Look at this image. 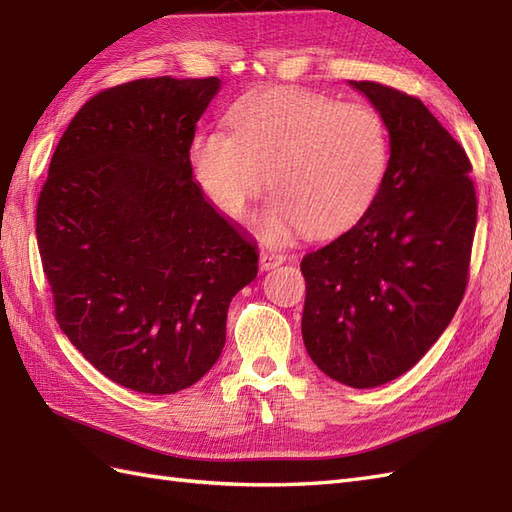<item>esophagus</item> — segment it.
<instances>
[{"label": "esophagus", "mask_w": 512, "mask_h": 512, "mask_svg": "<svg viewBox=\"0 0 512 512\" xmlns=\"http://www.w3.org/2000/svg\"><path fill=\"white\" fill-rule=\"evenodd\" d=\"M285 261V255L283 253H274V251H261L259 253V268L261 270H272L281 266Z\"/></svg>", "instance_id": "obj_1"}]
</instances>
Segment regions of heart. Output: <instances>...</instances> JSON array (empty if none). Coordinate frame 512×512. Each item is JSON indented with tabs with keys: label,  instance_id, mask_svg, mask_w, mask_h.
Returning a JSON list of instances; mask_svg holds the SVG:
<instances>
[{
	"label": "heart",
	"instance_id": "obj_1",
	"mask_svg": "<svg viewBox=\"0 0 512 512\" xmlns=\"http://www.w3.org/2000/svg\"><path fill=\"white\" fill-rule=\"evenodd\" d=\"M231 136L192 144L196 179L222 212L240 218L266 188L255 218L261 240L298 229L333 235L368 212L389 168L383 116L365 103H337L305 88H266L229 112Z\"/></svg>",
	"mask_w": 512,
	"mask_h": 512
}]
</instances>
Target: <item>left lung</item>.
Listing matches in <instances>:
<instances>
[{
  "label": "left lung",
  "instance_id": "8db88e82",
  "mask_svg": "<svg viewBox=\"0 0 512 512\" xmlns=\"http://www.w3.org/2000/svg\"><path fill=\"white\" fill-rule=\"evenodd\" d=\"M381 112L389 168L374 203L300 261L311 361L355 389L409 372L437 342L469 281L478 201L471 162L430 110L378 82H350Z\"/></svg>",
  "mask_w": 512,
  "mask_h": 512
}]
</instances>
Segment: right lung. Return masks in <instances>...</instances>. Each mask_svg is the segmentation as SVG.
Segmentation results:
<instances>
[{"mask_svg":"<svg viewBox=\"0 0 512 512\" xmlns=\"http://www.w3.org/2000/svg\"><path fill=\"white\" fill-rule=\"evenodd\" d=\"M218 77L134 80L88 99L36 205V240L71 344L127 389L164 396L218 361L259 253L192 179Z\"/></svg>","mask_w":512,"mask_h":512,"instance_id":"add662e5","label":"right lung"}]
</instances>
